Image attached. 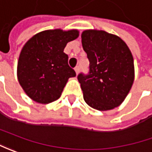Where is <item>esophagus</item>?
<instances>
[{
    "instance_id": "1",
    "label": "esophagus",
    "mask_w": 152,
    "mask_h": 152,
    "mask_svg": "<svg viewBox=\"0 0 152 152\" xmlns=\"http://www.w3.org/2000/svg\"><path fill=\"white\" fill-rule=\"evenodd\" d=\"M79 71H80L79 66H76V67H75V71H76V74H78V73H79Z\"/></svg>"
}]
</instances>
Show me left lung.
Listing matches in <instances>:
<instances>
[{"instance_id": "left-lung-1", "label": "left lung", "mask_w": 152, "mask_h": 152, "mask_svg": "<svg viewBox=\"0 0 152 152\" xmlns=\"http://www.w3.org/2000/svg\"><path fill=\"white\" fill-rule=\"evenodd\" d=\"M81 44L90 62L89 74L77 76L85 102L99 111L118 107L134 79L131 51L122 39L103 30L83 31Z\"/></svg>"}]
</instances>
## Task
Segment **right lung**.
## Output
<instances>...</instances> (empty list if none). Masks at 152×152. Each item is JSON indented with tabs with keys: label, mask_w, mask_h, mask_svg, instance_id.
Here are the masks:
<instances>
[{
	"label": "right lung",
	"mask_w": 152,
	"mask_h": 152,
	"mask_svg": "<svg viewBox=\"0 0 152 152\" xmlns=\"http://www.w3.org/2000/svg\"><path fill=\"white\" fill-rule=\"evenodd\" d=\"M78 36L77 29L45 30L24 45L17 73L19 84L32 100L42 104L54 102L61 96L68 79L76 76L64 49Z\"/></svg>",
	"instance_id": "add662e5"
}]
</instances>
